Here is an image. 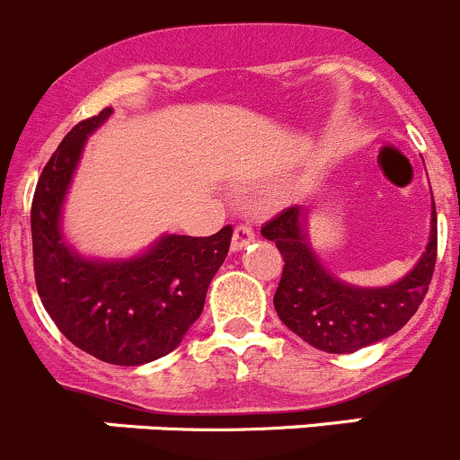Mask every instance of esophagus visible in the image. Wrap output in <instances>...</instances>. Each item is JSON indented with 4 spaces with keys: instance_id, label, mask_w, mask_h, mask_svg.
Returning <instances> with one entry per match:
<instances>
[{
    "instance_id": "obj_1",
    "label": "esophagus",
    "mask_w": 460,
    "mask_h": 460,
    "mask_svg": "<svg viewBox=\"0 0 460 460\" xmlns=\"http://www.w3.org/2000/svg\"><path fill=\"white\" fill-rule=\"evenodd\" d=\"M251 242H255V230H252V227L248 226V223H242V226L234 227L233 243H230L234 252L242 251V248L248 246V243H251Z\"/></svg>"
}]
</instances>
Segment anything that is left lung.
Instances as JSON below:
<instances>
[{
    "mask_svg": "<svg viewBox=\"0 0 460 460\" xmlns=\"http://www.w3.org/2000/svg\"><path fill=\"white\" fill-rule=\"evenodd\" d=\"M307 212L300 205L282 209L261 226L284 260L282 278L273 296L279 321L314 348L348 354L388 339L409 323L429 291L438 251L436 208L431 237L415 269L384 288H358L332 278L305 237Z\"/></svg>",
    "mask_w": 460,
    "mask_h": 460,
    "instance_id": "obj_1",
    "label": "left lung"
}]
</instances>
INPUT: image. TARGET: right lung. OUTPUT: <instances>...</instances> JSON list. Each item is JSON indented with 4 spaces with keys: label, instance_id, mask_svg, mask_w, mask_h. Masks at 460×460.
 <instances>
[{
    "label": "right lung",
    "instance_id": "obj_1",
    "mask_svg": "<svg viewBox=\"0 0 460 460\" xmlns=\"http://www.w3.org/2000/svg\"><path fill=\"white\" fill-rule=\"evenodd\" d=\"M112 108L65 135L31 203L33 270L51 321L76 348L115 366H142L181 345L203 312L208 287L226 260L233 226L212 237H162L128 261H85L60 234V209L85 137Z\"/></svg>",
    "mask_w": 460,
    "mask_h": 460
}]
</instances>
